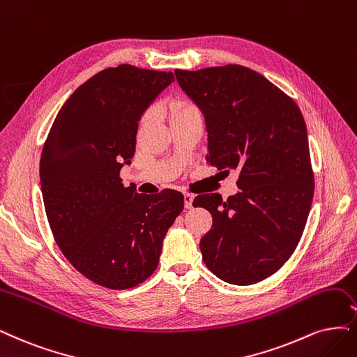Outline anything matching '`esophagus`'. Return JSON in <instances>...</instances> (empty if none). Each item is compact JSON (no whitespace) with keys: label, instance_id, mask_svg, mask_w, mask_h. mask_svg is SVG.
Listing matches in <instances>:
<instances>
[{"label":"esophagus","instance_id":"esophagus-1","mask_svg":"<svg viewBox=\"0 0 357 357\" xmlns=\"http://www.w3.org/2000/svg\"><path fill=\"white\" fill-rule=\"evenodd\" d=\"M192 202H194V195H191V194L183 195V204H185V208H191Z\"/></svg>","mask_w":357,"mask_h":357}]
</instances>
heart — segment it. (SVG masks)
<instances>
[{
    "label": "heart",
    "instance_id": "heart-1",
    "mask_svg": "<svg viewBox=\"0 0 357 357\" xmlns=\"http://www.w3.org/2000/svg\"><path fill=\"white\" fill-rule=\"evenodd\" d=\"M191 109H194L192 105H190V104H183V105H181L179 107V110H178V113H182V112H187V110H191ZM176 113V114H178Z\"/></svg>",
    "mask_w": 357,
    "mask_h": 357
}]
</instances>
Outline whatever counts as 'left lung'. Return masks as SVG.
Wrapping results in <instances>:
<instances>
[{
  "mask_svg": "<svg viewBox=\"0 0 357 357\" xmlns=\"http://www.w3.org/2000/svg\"><path fill=\"white\" fill-rule=\"evenodd\" d=\"M204 116L207 162L238 170L240 192L200 194L213 225L200 241L206 266L234 285L260 282L281 269L301 238L313 199L305 119L265 76L240 64L175 70Z\"/></svg>",
  "mask_w": 357,
  "mask_h": 357,
  "instance_id": "8db88e82",
  "label": "left lung"
}]
</instances>
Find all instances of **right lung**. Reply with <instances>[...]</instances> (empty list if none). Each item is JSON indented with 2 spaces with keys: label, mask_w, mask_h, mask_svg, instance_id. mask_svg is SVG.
<instances>
[{
  "label": "right lung",
  "mask_w": 357,
  "mask_h": 357,
  "mask_svg": "<svg viewBox=\"0 0 357 357\" xmlns=\"http://www.w3.org/2000/svg\"><path fill=\"white\" fill-rule=\"evenodd\" d=\"M174 81L172 72L130 64L104 69L63 104L44 144L39 176L50 228L72 266L101 287L147 280L183 208L179 191L138 194L119 176L135 154L141 116Z\"/></svg>",
  "instance_id": "1"
}]
</instances>
